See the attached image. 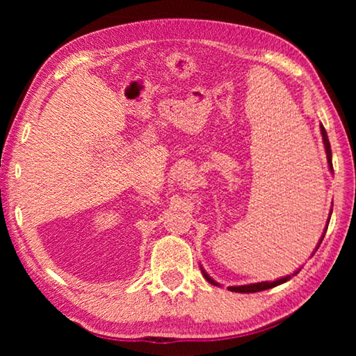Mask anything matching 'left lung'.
<instances>
[{"mask_svg":"<svg viewBox=\"0 0 356 356\" xmlns=\"http://www.w3.org/2000/svg\"><path fill=\"white\" fill-rule=\"evenodd\" d=\"M321 134H322V140H323V146H325V152H327V160H328V168H330V171H333V163H331V146H330V141H328V135H327V130H325V127L323 125L321 124ZM331 213H333V210H330V216H328V221H327V226H325V229H323V234H322V237H321V240H318V243H317V246H316V251L318 250V246H321V243H322V240H323V237H325V232H327V229H328V222H330V218H331ZM314 251V252H316ZM314 252H312L311 256H314ZM301 268H298V270H295V272L292 273V275H287V276H284V278H280V280H276V281H262V282H252V284H245V286H229L227 289L231 292H238V293H252V292H261V291H267V289H272V287H276V286H280V284H284V282H287L289 280L292 278V276H295L297 275L298 272H300ZM201 272H202V275H204V278H206L210 284H213V286H220L218 282H216L213 278H210V276L206 273V270H204L202 267H201Z\"/></svg>","mask_w":356,"mask_h":356,"instance_id":"8db88e82","label":"left lung"}]
</instances>
